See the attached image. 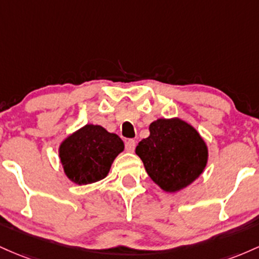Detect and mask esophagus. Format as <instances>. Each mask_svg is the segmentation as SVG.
<instances>
[{
    "mask_svg": "<svg viewBox=\"0 0 259 259\" xmlns=\"http://www.w3.org/2000/svg\"><path fill=\"white\" fill-rule=\"evenodd\" d=\"M136 145H137V142H136L135 139H128V141L126 142V144H124V147H126L127 152L133 153L136 149Z\"/></svg>",
    "mask_w": 259,
    "mask_h": 259,
    "instance_id": "34e87169",
    "label": "esophagus"
}]
</instances>
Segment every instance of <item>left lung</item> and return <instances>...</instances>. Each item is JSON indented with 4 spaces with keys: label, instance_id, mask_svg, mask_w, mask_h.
<instances>
[{
    "label": "left lung",
    "instance_id": "8db88e82",
    "mask_svg": "<svg viewBox=\"0 0 259 259\" xmlns=\"http://www.w3.org/2000/svg\"><path fill=\"white\" fill-rule=\"evenodd\" d=\"M149 132L136 154L161 190L177 192L198 179L207 165L208 148L194 127L180 118H159L150 123Z\"/></svg>",
    "mask_w": 259,
    "mask_h": 259
}]
</instances>
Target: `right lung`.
Masks as SVG:
<instances>
[{
    "label": "right lung",
    "instance_id": "add662e5",
    "mask_svg": "<svg viewBox=\"0 0 259 259\" xmlns=\"http://www.w3.org/2000/svg\"><path fill=\"white\" fill-rule=\"evenodd\" d=\"M123 148L117 135L98 124H85L61 143L59 154L66 176L77 185H88L105 179Z\"/></svg>",
    "mask_w": 259,
    "mask_h": 259
}]
</instances>
